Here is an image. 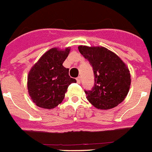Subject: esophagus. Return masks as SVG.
I'll use <instances>...</instances> for the list:
<instances>
[{"instance_id":"esophagus-1","label":"esophagus","mask_w":152,"mask_h":152,"mask_svg":"<svg viewBox=\"0 0 152 152\" xmlns=\"http://www.w3.org/2000/svg\"><path fill=\"white\" fill-rule=\"evenodd\" d=\"M76 80H77V83H80V82H81V77H77V78H76Z\"/></svg>"}]
</instances>
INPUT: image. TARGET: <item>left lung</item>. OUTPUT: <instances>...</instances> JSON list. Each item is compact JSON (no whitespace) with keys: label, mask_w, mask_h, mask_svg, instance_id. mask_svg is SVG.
<instances>
[{"label":"left lung","mask_w":152,"mask_h":152,"mask_svg":"<svg viewBox=\"0 0 152 152\" xmlns=\"http://www.w3.org/2000/svg\"><path fill=\"white\" fill-rule=\"evenodd\" d=\"M80 53L93 66L95 84L85 91L87 99L97 109L107 110L121 104L129 90L130 73L115 53L104 47L78 46Z\"/></svg>","instance_id":"left-lung-1"}]
</instances>
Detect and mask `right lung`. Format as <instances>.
Masks as SVG:
<instances>
[{"mask_svg": "<svg viewBox=\"0 0 152 152\" xmlns=\"http://www.w3.org/2000/svg\"><path fill=\"white\" fill-rule=\"evenodd\" d=\"M70 48L47 51L32 66L27 77L28 93L39 107L53 109L64 99L67 88L76 82L69 76V69L63 66Z\"/></svg>", "mask_w": 152, "mask_h": 152, "instance_id": "obj_1", "label": "right lung"}]
</instances>
